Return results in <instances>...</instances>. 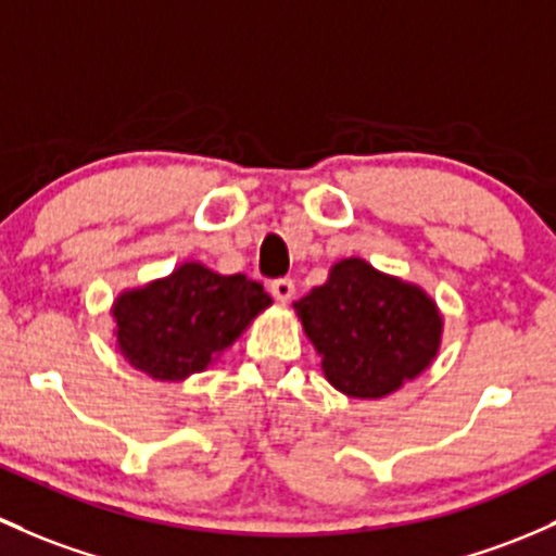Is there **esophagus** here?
<instances>
[{
    "instance_id": "obj_1",
    "label": "esophagus",
    "mask_w": 556,
    "mask_h": 556,
    "mask_svg": "<svg viewBox=\"0 0 556 556\" xmlns=\"http://www.w3.org/2000/svg\"><path fill=\"white\" fill-rule=\"evenodd\" d=\"M271 295L277 301H290L295 295V282L290 277H279L271 282Z\"/></svg>"
}]
</instances>
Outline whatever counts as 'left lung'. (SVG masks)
Wrapping results in <instances>:
<instances>
[{
  "label": "left lung",
  "mask_w": 556,
  "mask_h": 556,
  "mask_svg": "<svg viewBox=\"0 0 556 556\" xmlns=\"http://www.w3.org/2000/svg\"><path fill=\"white\" fill-rule=\"evenodd\" d=\"M323 354L325 378L356 400H378L420 376L437 356L442 317L434 301L362 258L330 268L325 285L293 303Z\"/></svg>",
  "instance_id": "obj_1"
}]
</instances>
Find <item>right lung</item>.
Returning a JSON list of instances; mask_svg holds the SVG:
<instances>
[{
  "instance_id": "add662e5",
  "label": "right lung",
  "mask_w": 556,
  "mask_h": 556,
  "mask_svg": "<svg viewBox=\"0 0 556 556\" xmlns=\"http://www.w3.org/2000/svg\"><path fill=\"white\" fill-rule=\"evenodd\" d=\"M266 306L271 298L244 274L224 277L184 263L170 277L116 298V343L156 381H184L229 349Z\"/></svg>"
}]
</instances>
